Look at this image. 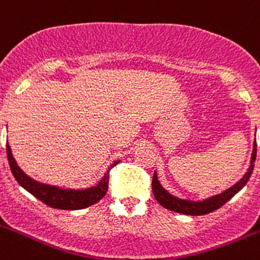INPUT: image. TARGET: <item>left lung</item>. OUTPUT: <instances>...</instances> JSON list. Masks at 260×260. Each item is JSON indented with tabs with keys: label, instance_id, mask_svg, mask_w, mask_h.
<instances>
[{
	"label": "left lung",
	"instance_id": "obj_1",
	"mask_svg": "<svg viewBox=\"0 0 260 260\" xmlns=\"http://www.w3.org/2000/svg\"><path fill=\"white\" fill-rule=\"evenodd\" d=\"M256 157V141H254L253 145V154H251L250 167L247 169L246 173L244 174L241 179L237 182L236 185L230 187L229 190L223 191L222 193L208 198L203 201H191V200H182V199L176 198V196L171 195L163 186L160 185L159 179H157L156 172H154V177H152V192H154L155 199L157 203L168 210H173V212L181 213V214L187 215H204L208 213H212L214 210L219 209L222 205H224L230 199L234 198L242 187L247 183L249 178H250L251 173L254 169V161Z\"/></svg>",
	"mask_w": 260,
	"mask_h": 260
}]
</instances>
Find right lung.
I'll use <instances>...</instances> for the list:
<instances>
[{
    "instance_id": "1",
    "label": "right lung",
    "mask_w": 260,
    "mask_h": 260,
    "mask_svg": "<svg viewBox=\"0 0 260 260\" xmlns=\"http://www.w3.org/2000/svg\"><path fill=\"white\" fill-rule=\"evenodd\" d=\"M6 154L11 173H13V176L15 177V179L21 187L25 188L28 192H30L35 198H37L38 200L45 203L48 207L64 210L84 209V208H88L93 204L99 203L106 195V191H108L109 172L119 163V161H115V163L111 164L108 171H106L105 176L103 177V179L93 187L86 188V190H64V188H59L56 186L40 183V182L26 176L16 164L11 149H10L9 142L6 144Z\"/></svg>"
}]
</instances>
